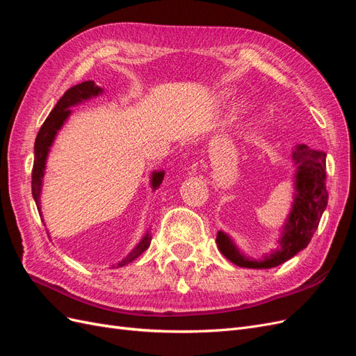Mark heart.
<instances>
[{"label":"heart","instance_id":"b5f03b06","mask_svg":"<svg viewBox=\"0 0 356 356\" xmlns=\"http://www.w3.org/2000/svg\"><path fill=\"white\" fill-rule=\"evenodd\" d=\"M239 106H243V104H241V105H239Z\"/></svg>","mask_w":356,"mask_h":356}]
</instances>
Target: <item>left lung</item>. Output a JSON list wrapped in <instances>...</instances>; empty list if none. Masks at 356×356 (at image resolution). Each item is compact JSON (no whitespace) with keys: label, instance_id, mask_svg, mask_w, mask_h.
<instances>
[{"label":"left lung","instance_id":"8db88e82","mask_svg":"<svg viewBox=\"0 0 356 356\" xmlns=\"http://www.w3.org/2000/svg\"><path fill=\"white\" fill-rule=\"evenodd\" d=\"M325 157L319 149H310L306 144H297L293 149V203L282 224L276 248L261 258L246 257L227 233H217L221 254L233 264L246 268H272L288 261L309 245L316 232L322 213L328 203L325 186Z\"/></svg>","mask_w":356,"mask_h":356}]
</instances>
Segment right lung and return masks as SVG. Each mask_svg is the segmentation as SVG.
Segmentation results:
<instances>
[{"label": "right lung", "mask_w": 356, "mask_h": 356, "mask_svg": "<svg viewBox=\"0 0 356 356\" xmlns=\"http://www.w3.org/2000/svg\"><path fill=\"white\" fill-rule=\"evenodd\" d=\"M104 93V89L99 88L98 84H95V81H83L74 88L68 89L65 93H63L62 98L58 101L55 105V108L51 110L49 117L46 118V122L42 123L40 132L35 138V145H34V168H32V197L35 200V204L40 212V217L42 218V212H41V188H42V178H44V172H46V163H47V157L50 153V148L55 143V139L58 136V132L63 127V124L67 123L68 117L72 114V106L80 105L86 101H90L92 98H96ZM165 178V170H153L152 175H149V187L156 191L161 181ZM49 233V232H47ZM50 238V236H49ZM152 243V233L147 232L144 234V238L138 242V245L134 248V250L129 252L122 261H118L113 267H123L129 263H132L135 258L141 255L147 248Z\"/></svg>", "instance_id": "obj_1"}]
</instances>
